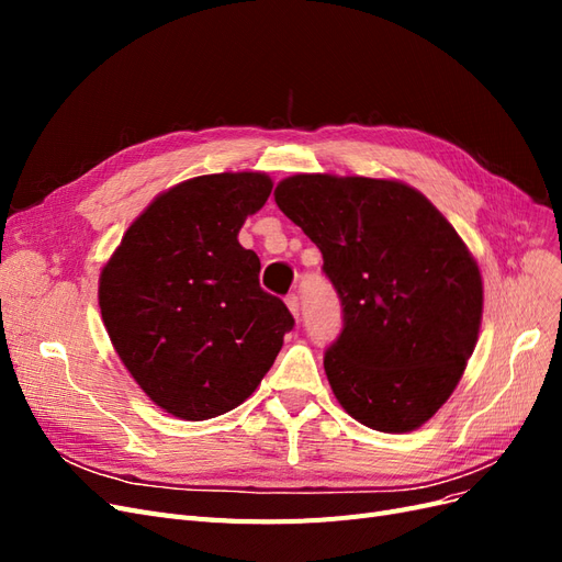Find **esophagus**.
I'll use <instances>...</instances> for the list:
<instances>
[{
    "mask_svg": "<svg viewBox=\"0 0 562 562\" xmlns=\"http://www.w3.org/2000/svg\"><path fill=\"white\" fill-rule=\"evenodd\" d=\"M285 304H288V310H291V314L297 318L300 316V300H297V295H288Z\"/></svg>",
    "mask_w": 562,
    "mask_h": 562,
    "instance_id": "1",
    "label": "esophagus"
}]
</instances>
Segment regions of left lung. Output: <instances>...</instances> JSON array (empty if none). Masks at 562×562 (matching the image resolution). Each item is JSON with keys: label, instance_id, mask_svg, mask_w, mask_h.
<instances>
[{"label": "left lung", "instance_id": "8db88e82", "mask_svg": "<svg viewBox=\"0 0 562 562\" xmlns=\"http://www.w3.org/2000/svg\"><path fill=\"white\" fill-rule=\"evenodd\" d=\"M277 206L318 246L345 326L323 368L339 405L384 434L419 429L479 342V262L434 203L401 180L297 173Z\"/></svg>", "mask_w": 562, "mask_h": 562}]
</instances>
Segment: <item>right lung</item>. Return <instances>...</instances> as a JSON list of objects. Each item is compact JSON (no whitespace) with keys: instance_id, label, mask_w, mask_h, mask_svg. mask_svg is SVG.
I'll use <instances>...</instances> for the list:
<instances>
[{"instance_id":"1","label":"right lung","mask_w":562,"mask_h":562,"mask_svg":"<svg viewBox=\"0 0 562 562\" xmlns=\"http://www.w3.org/2000/svg\"><path fill=\"white\" fill-rule=\"evenodd\" d=\"M265 173H213L161 192L100 271L112 347L161 411L187 422L241 405L295 326L260 288L239 229L271 192Z\"/></svg>"}]
</instances>
